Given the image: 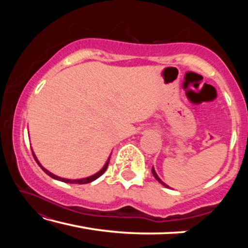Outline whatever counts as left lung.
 <instances>
[{
  "label": "left lung",
  "mask_w": 248,
  "mask_h": 248,
  "mask_svg": "<svg viewBox=\"0 0 248 248\" xmlns=\"http://www.w3.org/2000/svg\"><path fill=\"white\" fill-rule=\"evenodd\" d=\"M152 174H153V176H154V177H155V179H156L158 183H161L162 185H164V186H165V187H167V188H170L169 186H167V185H166V184H164V183H163V182H162V180L158 178V176L156 175V173H155V170H154V169H152Z\"/></svg>",
  "instance_id": "left-lung-1"
}]
</instances>
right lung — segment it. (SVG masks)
I'll return each mask as SVG.
<instances>
[{
  "label": "right lung",
  "instance_id": "right-lung-1",
  "mask_svg": "<svg viewBox=\"0 0 248 248\" xmlns=\"http://www.w3.org/2000/svg\"><path fill=\"white\" fill-rule=\"evenodd\" d=\"M32 156H33V158H35V161L37 162V164H38V165L41 167V170H43L46 174L49 175L50 177H52V178L57 179V180H61V182H64V183H69V184H79V185H81V184H89V183H91V182H93V180L97 179L98 177H100V176H102V175L105 173V170H107V166H108V164H109V158H108L107 163H106V164H105V166L103 167V169L100 170L98 171V173H96L95 175L91 176V177L83 178V179H65V178H61V177H59V176L53 175L52 173H50L49 170H46V169H44V167L40 165V163L38 162V159L36 158V156H35V154H33V152H32Z\"/></svg>",
  "mask_w": 248,
  "mask_h": 248
}]
</instances>
